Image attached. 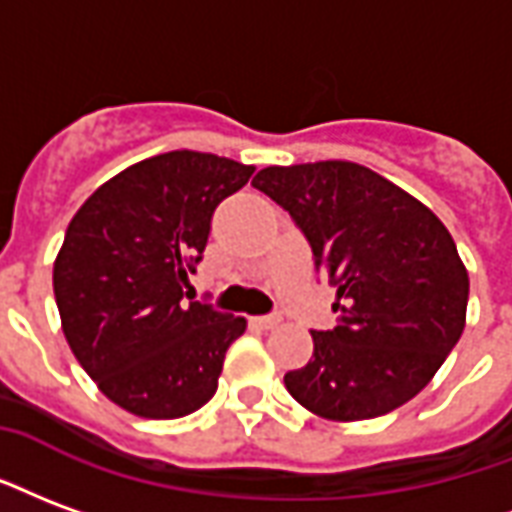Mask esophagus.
I'll return each instance as SVG.
<instances>
[{
    "mask_svg": "<svg viewBox=\"0 0 512 512\" xmlns=\"http://www.w3.org/2000/svg\"><path fill=\"white\" fill-rule=\"evenodd\" d=\"M249 323L255 325V328L268 331V328H276V325H279V317H249Z\"/></svg>",
    "mask_w": 512,
    "mask_h": 512,
    "instance_id": "esophagus-1",
    "label": "esophagus"
}]
</instances>
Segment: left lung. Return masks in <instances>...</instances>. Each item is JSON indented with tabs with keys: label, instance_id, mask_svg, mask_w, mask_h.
<instances>
[{
	"label": "left lung",
	"instance_id": "8db88e82",
	"mask_svg": "<svg viewBox=\"0 0 512 512\" xmlns=\"http://www.w3.org/2000/svg\"><path fill=\"white\" fill-rule=\"evenodd\" d=\"M252 187L304 230L342 312L333 331H312V361L285 374L290 396L333 423L418 396L467 325L469 274L448 227L358 162L271 165Z\"/></svg>",
	"mask_w": 512,
	"mask_h": 512
}]
</instances>
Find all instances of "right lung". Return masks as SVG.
<instances>
[{
    "instance_id": "right-lung-1",
    "label": "right lung",
    "mask_w": 512,
    "mask_h": 512,
    "mask_svg": "<svg viewBox=\"0 0 512 512\" xmlns=\"http://www.w3.org/2000/svg\"><path fill=\"white\" fill-rule=\"evenodd\" d=\"M203 151H168L116 173L86 198L54 260L64 339L100 388L138 418L173 420L217 393L244 317L184 301L214 208L252 179Z\"/></svg>"
}]
</instances>
